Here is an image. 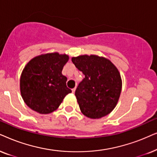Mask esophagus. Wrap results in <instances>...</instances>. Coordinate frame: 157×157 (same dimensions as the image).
Instances as JSON below:
<instances>
[{
    "label": "esophagus",
    "mask_w": 157,
    "mask_h": 157,
    "mask_svg": "<svg viewBox=\"0 0 157 157\" xmlns=\"http://www.w3.org/2000/svg\"><path fill=\"white\" fill-rule=\"evenodd\" d=\"M75 90H76V87H74V88H73V89L72 90V93H75Z\"/></svg>",
    "instance_id": "34e87169"
}]
</instances>
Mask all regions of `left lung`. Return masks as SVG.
<instances>
[{
    "instance_id": "left-lung-1",
    "label": "left lung",
    "mask_w": 157,
    "mask_h": 157,
    "mask_svg": "<svg viewBox=\"0 0 157 157\" xmlns=\"http://www.w3.org/2000/svg\"><path fill=\"white\" fill-rule=\"evenodd\" d=\"M72 62L85 75L75 90L81 112L93 119L107 116L116 106L121 93L118 69L109 59L97 55L78 56Z\"/></svg>"
}]
</instances>
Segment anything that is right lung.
Returning <instances> with one entry per match:
<instances>
[{"label":"right lung","mask_w":157,"mask_h":157,"mask_svg":"<svg viewBox=\"0 0 157 157\" xmlns=\"http://www.w3.org/2000/svg\"><path fill=\"white\" fill-rule=\"evenodd\" d=\"M69 56L58 52L41 54L29 61L22 71L20 90L25 103L41 114L59 108L72 90L67 87V78L62 74Z\"/></svg>","instance_id":"right-lung-1"}]
</instances>
